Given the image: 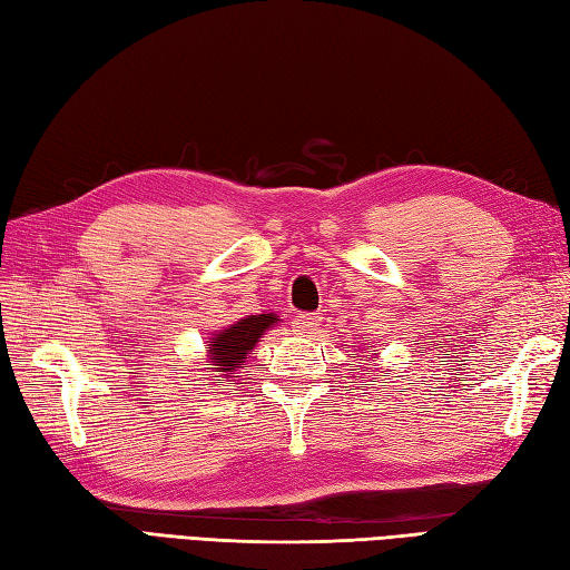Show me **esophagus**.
<instances>
[{"label":"esophagus","mask_w":570,"mask_h":570,"mask_svg":"<svg viewBox=\"0 0 570 570\" xmlns=\"http://www.w3.org/2000/svg\"><path fill=\"white\" fill-rule=\"evenodd\" d=\"M320 322L322 317H317V314H299V317L293 322V326L297 334H314L320 328Z\"/></svg>","instance_id":"obj_1"}]
</instances>
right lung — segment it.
<instances>
[{
	"instance_id": "right-lung-1",
	"label": "right lung",
	"mask_w": 570,
	"mask_h": 570,
	"mask_svg": "<svg viewBox=\"0 0 570 570\" xmlns=\"http://www.w3.org/2000/svg\"><path fill=\"white\" fill-rule=\"evenodd\" d=\"M277 322L281 320H277L273 312H268L250 314V317L238 320L232 326L219 328V332L207 341V373H212V377H236V371L244 368L248 351H253V346L258 344V338Z\"/></svg>"
}]
</instances>
